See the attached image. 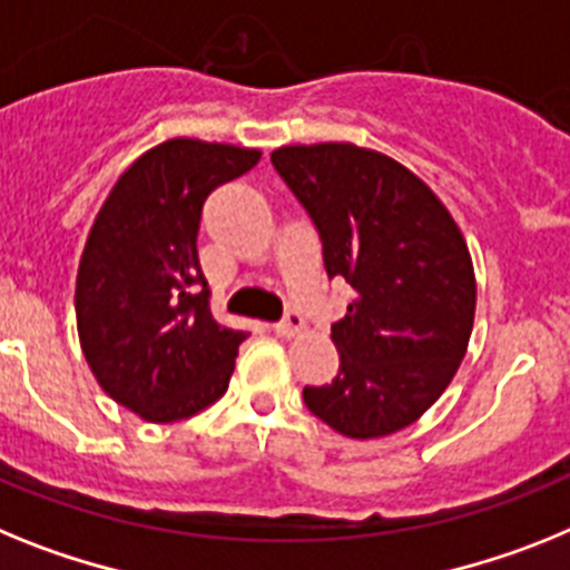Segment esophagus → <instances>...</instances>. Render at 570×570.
Wrapping results in <instances>:
<instances>
[{
  "label": "esophagus",
  "instance_id": "34e87169",
  "mask_svg": "<svg viewBox=\"0 0 570 570\" xmlns=\"http://www.w3.org/2000/svg\"><path fill=\"white\" fill-rule=\"evenodd\" d=\"M304 330V318L298 313H286L281 324H275V333L284 335V338H295V335Z\"/></svg>",
  "mask_w": 570,
  "mask_h": 570
}]
</instances>
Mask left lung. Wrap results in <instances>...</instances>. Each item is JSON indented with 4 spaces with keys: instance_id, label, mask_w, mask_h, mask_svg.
Returning a JSON list of instances; mask_svg holds the SVG:
<instances>
[{
    "instance_id": "obj_1",
    "label": "left lung",
    "mask_w": 570,
    "mask_h": 570,
    "mask_svg": "<svg viewBox=\"0 0 570 570\" xmlns=\"http://www.w3.org/2000/svg\"><path fill=\"white\" fill-rule=\"evenodd\" d=\"M272 163L318 226L326 275L353 286L330 335L338 375L306 387V407L350 439L399 433L439 402L468 353V240L428 183L375 148L281 146Z\"/></svg>"
}]
</instances>
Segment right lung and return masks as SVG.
Returning a JSON list of instances; mask_svg holds the SVG:
<instances>
[{
  "label": "right lung",
  "mask_w": 570,
  "mask_h": 570,
  "mask_svg": "<svg viewBox=\"0 0 570 570\" xmlns=\"http://www.w3.org/2000/svg\"><path fill=\"white\" fill-rule=\"evenodd\" d=\"M261 148L171 137L117 177L79 257L77 333L94 379L151 424L191 419L229 390L246 333L209 313L197 261L203 200Z\"/></svg>",
  "instance_id": "1"
}]
</instances>
